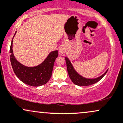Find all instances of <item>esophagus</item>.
<instances>
[{
  "label": "esophagus",
  "mask_w": 123,
  "mask_h": 123,
  "mask_svg": "<svg viewBox=\"0 0 123 123\" xmlns=\"http://www.w3.org/2000/svg\"><path fill=\"white\" fill-rule=\"evenodd\" d=\"M58 51H59V54H60V55H61V56L65 55V53H66L65 47L63 46H61V47H60V48H59Z\"/></svg>",
  "instance_id": "obj_1"
}]
</instances>
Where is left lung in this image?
I'll return each instance as SVG.
<instances>
[{
	"mask_svg": "<svg viewBox=\"0 0 123 123\" xmlns=\"http://www.w3.org/2000/svg\"><path fill=\"white\" fill-rule=\"evenodd\" d=\"M65 61L69 76L70 79L72 81V82L74 84L77 86H87L95 84V83L99 81L105 75V74L108 72V70H107L104 74H103L102 76H101L99 77H97L96 79H86L76 72V70L73 68L71 62H70V61L69 60V59L67 57H65Z\"/></svg>",
	"mask_w": 123,
	"mask_h": 123,
	"instance_id": "obj_1",
	"label": "left lung"
}]
</instances>
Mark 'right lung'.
Here are the masks:
<instances>
[{
	"instance_id": "right-lung-1",
	"label": "right lung",
	"mask_w": 123,
	"mask_h": 123,
	"mask_svg": "<svg viewBox=\"0 0 123 123\" xmlns=\"http://www.w3.org/2000/svg\"><path fill=\"white\" fill-rule=\"evenodd\" d=\"M16 32H15V36ZM12 38L10 49V57L12 66L15 75L25 84L38 87L46 84L51 77L54 64L58 56V51L51 52L46 59L39 65L34 67L24 66L15 59L12 52Z\"/></svg>"
}]
</instances>
